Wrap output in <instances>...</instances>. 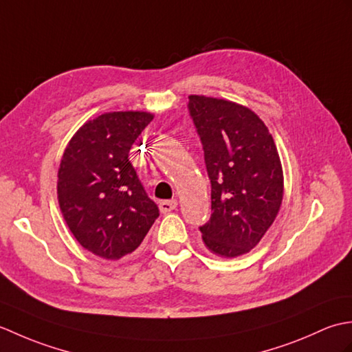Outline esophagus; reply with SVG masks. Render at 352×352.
<instances>
[{
	"mask_svg": "<svg viewBox=\"0 0 352 352\" xmlns=\"http://www.w3.org/2000/svg\"><path fill=\"white\" fill-rule=\"evenodd\" d=\"M177 199H169V201H162V203L159 204V208L162 213H169L172 210H175L177 208Z\"/></svg>",
	"mask_w": 352,
	"mask_h": 352,
	"instance_id": "esophagus-1",
	"label": "esophagus"
}]
</instances>
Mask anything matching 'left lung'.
Listing matches in <instances>:
<instances>
[{
  "mask_svg": "<svg viewBox=\"0 0 352 352\" xmlns=\"http://www.w3.org/2000/svg\"><path fill=\"white\" fill-rule=\"evenodd\" d=\"M212 183V216L199 227L208 251L233 258L256 248L280 212L284 178L265 122L241 104L189 96Z\"/></svg>",
  "mask_w": 352,
  "mask_h": 352,
  "instance_id": "1",
  "label": "left lung"
}]
</instances>
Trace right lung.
Masks as SVG:
<instances>
[{
    "label": "right lung",
    "instance_id": "1",
    "mask_svg": "<svg viewBox=\"0 0 352 352\" xmlns=\"http://www.w3.org/2000/svg\"><path fill=\"white\" fill-rule=\"evenodd\" d=\"M148 111H109L87 121L66 145L57 199L66 226L85 250L106 260L131 254L159 216L129 153L153 121Z\"/></svg>",
    "mask_w": 352,
    "mask_h": 352
}]
</instances>
